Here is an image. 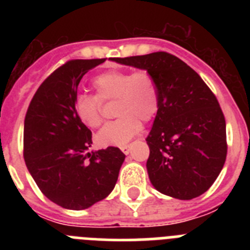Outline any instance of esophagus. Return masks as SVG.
Segmentation results:
<instances>
[{"label": "esophagus", "mask_w": 250, "mask_h": 250, "mask_svg": "<svg viewBox=\"0 0 250 250\" xmlns=\"http://www.w3.org/2000/svg\"><path fill=\"white\" fill-rule=\"evenodd\" d=\"M120 149H121V151L124 152V154H126V155H127V154H129V152H130V149H131V145H130V144L123 145V146H121Z\"/></svg>", "instance_id": "1"}]
</instances>
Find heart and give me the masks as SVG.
I'll return each mask as SVG.
<instances>
[{
	"mask_svg": "<svg viewBox=\"0 0 250 250\" xmlns=\"http://www.w3.org/2000/svg\"><path fill=\"white\" fill-rule=\"evenodd\" d=\"M96 95L79 94L74 110L86 126L99 127L104 123L103 101H114L119 119L106 125L98 135L101 145L126 144L140 131V121L152 120L159 110V91L154 77L145 70H107L92 80Z\"/></svg>",
	"mask_w": 250,
	"mask_h": 250,
	"instance_id": "1",
	"label": "heart"
}]
</instances>
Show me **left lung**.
<instances>
[{"label": "left lung", "mask_w": 250, "mask_h": 250, "mask_svg": "<svg viewBox=\"0 0 250 250\" xmlns=\"http://www.w3.org/2000/svg\"><path fill=\"white\" fill-rule=\"evenodd\" d=\"M112 61L146 70L158 86L159 110L146 138L151 184L176 199L202 195L222 171L228 150L215 95L190 66L167 52Z\"/></svg>", "instance_id": "left-lung-1"}]
</instances>
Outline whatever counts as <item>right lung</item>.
Returning <instances> with one entry per match:
<instances>
[{
    "label": "right lung",
    "mask_w": 250,
    "mask_h": 250,
    "mask_svg": "<svg viewBox=\"0 0 250 250\" xmlns=\"http://www.w3.org/2000/svg\"><path fill=\"white\" fill-rule=\"evenodd\" d=\"M104 61L70 60L60 66L40 85L26 112V167L46 198L71 210L105 199L125 160L115 146L89 152L92 134L74 110L83 76Z\"/></svg>",
    "instance_id": "obj_1"
}]
</instances>
